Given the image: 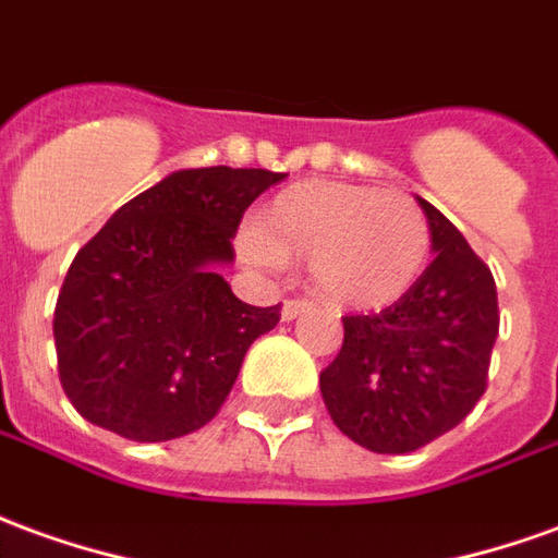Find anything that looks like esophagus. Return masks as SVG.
<instances>
[{
	"label": "esophagus",
	"mask_w": 558,
	"mask_h": 558,
	"mask_svg": "<svg viewBox=\"0 0 558 558\" xmlns=\"http://www.w3.org/2000/svg\"><path fill=\"white\" fill-rule=\"evenodd\" d=\"M305 311H311V302H307V299H287L283 307H280V317L295 319L299 314H305Z\"/></svg>",
	"instance_id": "esophagus-1"
}]
</instances>
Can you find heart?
<instances>
[{"instance_id": "heart-1", "label": "heart", "mask_w": 558, "mask_h": 558, "mask_svg": "<svg viewBox=\"0 0 558 558\" xmlns=\"http://www.w3.org/2000/svg\"><path fill=\"white\" fill-rule=\"evenodd\" d=\"M241 251L259 268L307 263L332 305L377 311L423 278L432 229L414 198L344 181H302L268 202Z\"/></svg>"}]
</instances>
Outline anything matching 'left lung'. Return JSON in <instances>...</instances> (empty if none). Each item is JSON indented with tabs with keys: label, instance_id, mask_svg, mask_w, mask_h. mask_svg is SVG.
<instances>
[{
	"label": "left lung",
	"instance_id": "left-lung-1",
	"mask_svg": "<svg viewBox=\"0 0 558 558\" xmlns=\"http://www.w3.org/2000/svg\"><path fill=\"white\" fill-rule=\"evenodd\" d=\"M435 259L377 314H350L319 392L335 426L372 453H411L441 438L486 392L498 338L493 271L435 205L420 198Z\"/></svg>",
	"mask_w": 558,
	"mask_h": 558
}]
</instances>
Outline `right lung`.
Here are the masks:
<instances>
[{
  "mask_svg": "<svg viewBox=\"0 0 558 558\" xmlns=\"http://www.w3.org/2000/svg\"><path fill=\"white\" fill-rule=\"evenodd\" d=\"M283 178L174 171L77 251L53 311L57 372L77 414L138 444L211 423L247 347L280 319V305L235 299L214 266L232 263L244 211Z\"/></svg>",
  "mask_w": 558,
  "mask_h": 558,
  "instance_id": "1",
  "label": "right lung"
}]
</instances>
